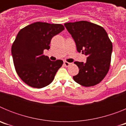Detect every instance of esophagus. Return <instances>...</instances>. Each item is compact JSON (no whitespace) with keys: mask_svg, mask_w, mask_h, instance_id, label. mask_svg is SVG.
I'll use <instances>...</instances> for the list:
<instances>
[{"mask_svg":"<svg viewBox=\"0 0 126 126\" xmlns=\"http://www.w3.org/2000/svg\"><path fill=\"white\" fill-rule=\"evenodd\" d=\"M70 64H71V63H69V62H66V61H64V65H65V67H68Z\"/></svg>","mask_w":126,"mask_h":126,"instance_id":"34e87169","label":"esophagus"}]
</instances>
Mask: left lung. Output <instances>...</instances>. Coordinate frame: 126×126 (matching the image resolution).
Wrapping results in <instances>:
<instances>
[{
    "mask_svg": "<svg viewBox=\"0 0 126 126\" xmlns=\"http://www.w3.org/2000/svg\"><path fill=\"white\" fill-rule=\"evenodd\" d=\"M76 45L77 50L87 55L86 62H74L79 69L74 81L85 87L100 83L110 65L112 43L100 26L86 21L64 24Z\"/></svg>",
    "mask_w": 126,
    "mask_h": 126,
    "instance_id": "8db88e82",
    "label": "left lung"
}]
</instances>
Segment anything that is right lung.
<instances>
[{
  "label": "right lung",
  "instance_id": "right-lung-1",
  "mask_svg": "<svg viewBox=\"0 0 126 126\" xmlns=\"http://www.w3.org/2000/svg\"><path fill=\"white\" fill-rule=\"evenodd\" d=\"M64 30L61 24L36 22L19 32L11 52L16 73L26 84L42 88L53 81L63 61H50L43 50L49 49L53 36Z\"/></svg>",
  "mask_w": 126,
  "mask_h": 126
}]
</instances>
